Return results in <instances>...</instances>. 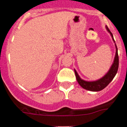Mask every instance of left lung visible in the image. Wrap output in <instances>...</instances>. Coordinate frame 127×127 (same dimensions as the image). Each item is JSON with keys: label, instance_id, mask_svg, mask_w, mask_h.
<instances>
[{"label": "left lung", "instance_id": "1", "mask_svg": "<svg viewBox=\"0 0 127 127\" xmlns=\"http://www.w3.org/2000/svg\"><path fill=\"white\" fill-rule=\"evenodd\" d=\"M106 29L109 32L112 38H113V41L114 42L113 34H112V33L111 32V31H110L107 27H106ZM115 46H116V55H115L113 64H112L111 67L109 70V71L107 72V74L100 79H98L97 81H86L82 79L79 77L76 70L74 69L76 79H77L79 85L81 86L82 88H83L85 90H87L92 91V92H98V91H100L104 89V88H105L111 83V81L113 80L114 76H116V73H117L119 66V58L116 44H115Z\"/></svg>", "mask_w": 127, "mask_h": 127}]
</instances>
